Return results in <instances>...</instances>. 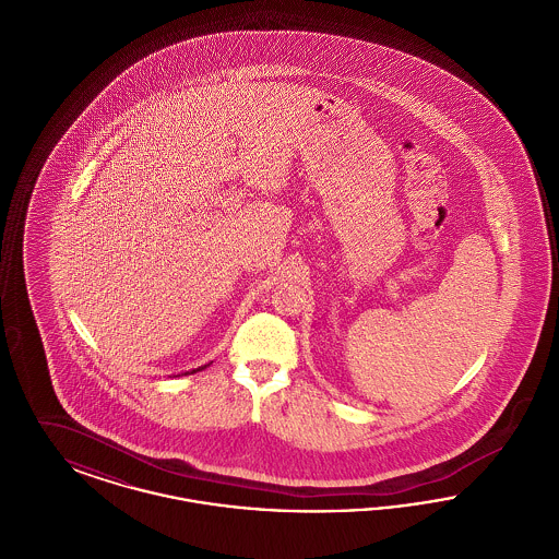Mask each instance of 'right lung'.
Masks as SVG:
<instances>
[{
  "label": "right lung",
  "instance_id": "obj_1",
  "mask_svg": "<svg viewBox=\"0 0 559 559\" xmlns=\"http://www.w3.org/2000/svg\"><path fill=\"white\" fill-rule=\"evenodd\" d=\"M207 367V365H205ZM205 367H201V369H205ZM201 369H197V371H201ZM197 371H190V372H197ZM185 374H188V372H185Z\"/></svg>",
  "mask_w": 559,
  "mask_h": 559
}]
</instances>
